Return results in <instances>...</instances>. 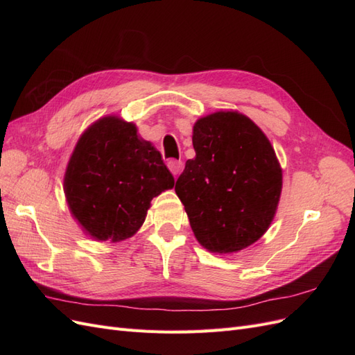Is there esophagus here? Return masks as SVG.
I'll return each instance as SVG.
<instances>
[{"label": "esophagus", "mask_w": 355, "mask_h": 355, "mask_svg": "<svg viewBox=\"0 0 355 355\" xmlns=\"http://www.w3.org/2000/svg\"><path fill=\"white\" fill-rule=\"evenodd\" d=\"M167 167L171 171V175L176 178V176L180 175L182 168H184V163H182V161H178V159H170L167 163Z\"/></svg>", "instance_id": "34e87169"}]
</instances>
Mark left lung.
<instances>
[{"label": "left lung", "mask_w": 355, "mask_h": 355, "mask_svg": "<svg viewBox=\"0 0 355 355\" xmlns=\"http://www.w3.org/2000/svg\"><path fill=\"white\" fill-rule=\"evenodd\" d=\"M196 158L175 191L197 241L231 254L259 240L277 213L283 170L270 139L239 111L201 116L192 128Z\"/></svg>", "instance_id": "left-lung-1"}]
</instances>
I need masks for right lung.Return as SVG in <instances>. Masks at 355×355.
Listing matches in <instances>:
<instances>
[{"label":"right lung","mask_w":355,"mask_h":355,"mask_svg":"<svg viewBox=\"0 0 355 355\" xmlns=\"http://www.w3.org/2000/svg\"><path fill=\"white\" fill-rule=\"evenodd\" d=\"M175 187V179L135 123L106 115L85 128L68 161L63 191L69 211L96 241L133 237L151 200Z\"/></svg>","instance_id":"add662e5"}]
</instances>
